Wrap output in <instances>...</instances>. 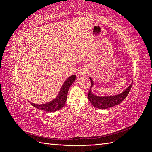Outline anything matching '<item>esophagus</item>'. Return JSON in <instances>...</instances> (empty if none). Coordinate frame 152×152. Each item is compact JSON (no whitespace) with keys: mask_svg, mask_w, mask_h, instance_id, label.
Here are the masks:
<instances>
[{"mask_svg":"<svg viewBox=\"0 0 152 152\" xmlns=\"http://www.w3.org/2000/svg\"><path fill=\"white\" fill-rule=\"evenodd\" d=\"M88 72V70L87 68L85 66H82L79 68V70L77 71V74L78 75H83L84 74H86V73Z\"/></svg>","mask_w":152,"mask_h":152,"instance_id":"1","label":"esophagus"}]
</instances>
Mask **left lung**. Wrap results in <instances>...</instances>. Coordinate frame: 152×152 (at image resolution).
Instances as JSON below:
<instances>
[{"label":"left lung","mask_w":152,"mask_h":152,"mask_svg":"<svg viewBox=\"0 0 152 152\" xmlns=\"http://www.w3.org/2000/svg\"><path fill=\"white\" fill-rule=\"evenodd\" d=\"M89 79L91 82V89L89 91L88 94H87V96H88V99L90 103L94 107L99 109H107L120 104L127 97V96L128 95L131 89L132 84H132L125 91L119 94L111 96H104V97H103V96H96L92 93L91 87L94 85V82L91 77L89 78Z\"/></svg>","instance_id":"left-lung-1"}]
</instances>
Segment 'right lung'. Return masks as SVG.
Returning a JSON list of instances; mask_svg holds the SVG:
<instances>
[{
	"mask_svg": "<svg viewBox=\"0 0 152 152\" xmlns=\"http://www.w3.org/2000/svg\"><path fill=\"white\" fill-rule=\"evenodd\" d=\"M76 79V75H73L68 77V79L64 82L59 92L58 95L56 96V98H54L53 100L50 101V102L42 104H37L30 102L31 104L34 106V107L39 110H42L46 111L48 112H53L58 111L63 108V107L65 104L68 91L71 85L73 84V82L75 81Z\"/></svg>",
	"mask_w": 152,
	"mask_h": 152,
	"instance_id": "add662e5",
	"label": "right lung"
}]
</instances>
